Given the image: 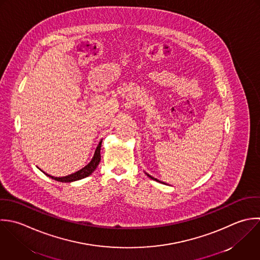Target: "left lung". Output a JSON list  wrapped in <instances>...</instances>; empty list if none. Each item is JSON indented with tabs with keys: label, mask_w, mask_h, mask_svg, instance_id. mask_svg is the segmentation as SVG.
<instances>
[{
	"label": "left lung",
	"mask_w": 260,
	"mask_h": 260,
	"mask_svg": "<svg viewBox=\"0 0 260 260\" xmlns=\"http://www.w3.org/2000/svg\"><path fill=\"white\" fill-rule=\"evenodd\" d=\"M146 174H147V173H146ZM147 176H149V177H150V178H151V179H154V180H156V181H158V182H161V181H159V180H158V179H156V178H154V177H152V176H151V175H149V174H147ZM163 183H164V182H163Z\"/></svg>",
	"instance_id": "obj_1"
}]
</instances>
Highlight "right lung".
<instances>
[{
	"instance_id": "1",
	"label": "right lung",
	"mask_w": 260,
	"mask_h": 260,
	"mask_svg": "<svg viewBox=\"0 0 260 260\" xmlns=\"http://www.w3.org/2000/svg\"><path fill=\"white\" fill-rule=\"evenodd\" d=\"M101 143L102 141L99 143L98 147L96 148V151L94 153V156L91 160V162L86 165L84 168H82L81 170L71 174V175H68V176H64V177H53V176H50L48 174H46L48 177L56 180V181H60V182H72V181H76V180H80L82 178H85L87 176H89L90 174L93 173V171L97 168L100 160H101V156H100V150H101ZM44 173V172H43Z\"/></svg>"
}]
</instances>
